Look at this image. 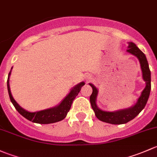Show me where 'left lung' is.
<instances>
[{
    "label": "left lung",
    "mask_w": 157,
    "mask_h": 157,
    "mask_svg": "<svg viewBox=\"0 0 157 157\" xmlns=\"http://www.w3.org/2000/svg\"><path fill=\"white\" fill-rule=\"evenodd\" d=\"M128 48L127 49L128 52L135 55L138 58L139 62L140 63V67H141L142 73H143V78L146 82V87L142 91L138 102L133 107L126 109H122V110L116 111V112H106V111L101 110L97 106L96 104V98L98 92V89L92 84H90L93 89V91L90 97V102L91 104L92 109L94 111L95 116L101 121L107 122V123L113 124V125H121V124L127 123L128 122L132 120L134 118L136 117L146 106L150 96V93H151V70L149 69V65H148L146 56L136 46L135 44L129 42Z\"/></svg>",
    "instance_id": "1"
}]
</instances>
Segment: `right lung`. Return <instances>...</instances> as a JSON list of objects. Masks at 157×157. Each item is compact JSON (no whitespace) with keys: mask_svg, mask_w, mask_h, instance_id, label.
Here are the masks:
<instances>
[{"mask_svg":"<svg viewBox=\"0 0 157 157\" xmlns=\"http://www.w3.org/2000/svg\"><path fill=\"white\" fill-rule=\"evenodd\" d=\"M10 73L11 70L10 72H9V75H8L7 90L11 102L13 104L16 109H17L23 117H25V119L31 121V122L39 124L54 123V122L63 120V119L67 116V113L69 112V109H70L71 106H72V103L73 102L74 99H75V97L78 95L79 91L81 90L82 87L85 85V82H81V83L78 84V85L74 87V88L71 90L70 93L64 98L63 101L61 102L60 104L58 105L57 106H55L54 108H51V109L39 111V112L30 113L29 112V111H26L24 109H22L18 103L16 102L15 100H14L13 98L12 97L9 85V77Z\"/></svg>","mask_w":157,"mask_h":157,"instance_id":"add662e5","label":"right lung"}]
</instances>
